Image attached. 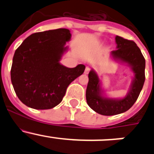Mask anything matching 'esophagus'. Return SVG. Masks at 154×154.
Instances as JSON below:
<instances>
[{
    "instance_id": "34e87169",
    "label": "esophagus",
    "mask_w": 154,
    "mask_h": 154,
    "mask_svg": "<svg viewBox=\"0 0 154 154\" xmlns=\"http://www.w3.org/2000/svg\"><path fill=\"white\" fill-rule=\"evenodd\" d=\"M89 71H90V68L88 67H86V69H85V71H84L85 74H88V72H89Z\"/></svg>"
}]
</instances>
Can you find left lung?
Returning a JSON list of instances; mask_svg holds the SVG:
<instances>
[{
  "mask_svg": "<svg viewBox=\"0 0 154 154\" xmlns=\"http://www.w3.org/2000/svg\"><path fill=\"white\" fill-rule=\"evenodd\" d=\"M117 50L111 52L114 60L125 63L134 73L130 89L122 98H111L104 96L101 88V83L94 69L88 73L86 101L90 108L103 116H114L121 114L130 109L137 100L145 80V60L137 45L131 40H127L116 35Z\"/></svg>",
  "mask_w": 154,
  "mask_h": 154,
  "instance_id": "1",
  "label": "left lung"
}]
</instances>
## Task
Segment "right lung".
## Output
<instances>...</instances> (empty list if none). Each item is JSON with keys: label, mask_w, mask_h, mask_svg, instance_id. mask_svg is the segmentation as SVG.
<instances>
[{"label": "right lung", "mask_w": 154, "mask_h": 154, "mask_svg": "<svg viewBox=\"0 0 154 154\" xmlns=\"http://www.w3.org/2000/svg\"><path fill=\"white\" fill-rule=\"evenodd\" d=\"M68 29L35 32L15 51L11 81L15 94L26 106L49 109L63 100L68 86L83 74L84 65L67 68L60 63L71 40Z\"/></svg>", "instance_id": "obj_1"}]
</instances>
